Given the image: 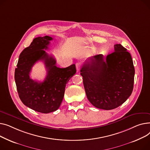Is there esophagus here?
<instances>
[{"label": "esophagus", "instance_id": "obj_1", "mask_svg": "<svg viewBox=\"0 0 150 150\" xmlns=\"http://www.w3.org/2000/svg\"><path fill=\"white\" fill-rule=\"evenodd\" d=\"M81 63L77 62V63L76 64V69H77V71H79V69H80V68H81Z\"/></svg>", "mask_w": 150, "mask_h": 150}]
</instances>
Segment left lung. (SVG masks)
<instances>
[{
  "mask_svg": "<svg viewBox=\"0 0 150 150\" xmlns=\"http://www.w3.org/2000/svg\"><path fill=\"white\" fill-rule=\"evenodd\" d=\"M105 57L98 54L85 60L81 69L88 99L95 107L110 110L117 108L133 90L135 70L129 52L120 44Z\"/></svg>",
  "mask_w": 150,
  "mask_h": 150,
  "instance_id": "obj_1",
  "label": "left lung"
}]
</instances>
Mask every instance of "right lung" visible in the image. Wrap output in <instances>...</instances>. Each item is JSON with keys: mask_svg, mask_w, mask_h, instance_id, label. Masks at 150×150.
Here are the masks:
<instances>
[{"mask_svg": "<svg viewBox=\"0 0 150 150\" xmlns=\"http://www.w3.org/2000/svg\"><path fill=\"white\" fill-rule=\"evenodd\" d=\"M52 38L45 36L33 39L28 47L21 53L15 69L14 79L17 92L22 103L30 108L42 113L56 111L64 99L66 84L76 73V65L65 68L56 66V60L45 50ZM44 62L47 76L42 83L29 77L32 67L37 61Z\"/></svg>", "mask_w": 150, "mask_h": 150, "instance_id": "right-lung-1", "label": "right lung"}]
</instances>
